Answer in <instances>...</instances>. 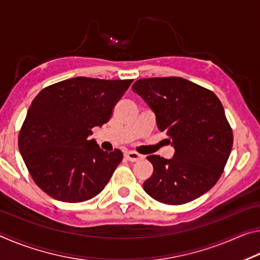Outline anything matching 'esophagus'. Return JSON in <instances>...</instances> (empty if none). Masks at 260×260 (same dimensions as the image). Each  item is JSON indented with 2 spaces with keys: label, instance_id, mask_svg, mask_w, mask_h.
<instances>
[{
  "label": "esophagus",
  "instance_id": "34e87169",
  "mask_svg": "<svg viewBox=\"0 0 260 260\" xmlns=\"http://www.w3.org/2000/svg\"><path fill=\"white\" fill-rule=\"evenodd\" d=\"M124 156L127 160L129 161H139V160H142L143 159V156L140 155L138 152H134V151H126L124 153Z\"/></svg>",
  "mask_w": 260,
  "mask_h": 260
}]
</instances>
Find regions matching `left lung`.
Here are the masks:
<instances>
[{
	"mask_svg": "<svg viewBox=\"0 0 260 260\" xmlns=\"http://www.w3.org/2000/svg\"><path fill=\"white\" fill-rule=\"evenodd\" d=\"M156 114L158 129L175 149L172 159L148 156L153 173L143 183L160 203L199 199L221 177L233 147V131L212 90L179 77L139 79L133 87Z\"/></svg>",
	"mask_w": 260,
	"mask_h": 260,
	"instance_id": "8db88e82",
	"label": "left lung"
}]
</instances>
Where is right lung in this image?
Returning <instances> with one entry per match:
<instances>
[{
    "instance_id": "add662e5",
    "label": "right lung",
    "mask_w": 260,
    "mask_h": 260,
    "mask_svg": "<svg viewBox=\"0 0 260 260\" xmlns=\"http://www.w3.org/2000/svg\"><path fill=\"white\" fill-rule=\"evenodd\" d=\"M132 82L77 77L35 96L19 131L18 147L34 182L52 199L85 202L109 182L122 152L103 151L89 136L95 126L110 120Z\"/></svg>"
}]
</instances>
